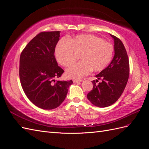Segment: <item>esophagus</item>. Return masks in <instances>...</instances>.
Wrapping results in <instances>:
<instances>
[{"label": "esophagus", "instance_id": "34e87169", "mask_svg": "<svg viewBox=\"0 0 149 149\" xmlns=\"http://www.w3.org/2000/svg\"><path fill=\"white\" fill-rule=\"evenodd\" d=\"M81 82H82V80H81V79H74V80H73L74 83H78Z\"/></svg>", "mask_w": 149, "mask_h": 149}]
</instances>
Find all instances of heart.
<instances>
[{
  "label": "heart",
  "instance_id": "b5f03b06",
  "mask_svg": "<svg viewBox=\"0 0 149 149\" xmlns=\"http://www.w3.org/2000/svg\"><path fill=\"white\" fill-rule=\"evenodd\" d=\"M114 52L113 45L93 34H82L73 39L61 40L55 49V57L59 64L68 67L77 61L66 70L68 78L79 79L92 70L100 72L109 65Z\"/></svg>",
  "mask_w": 149,
  "mask_h": 149
}]
</instances>
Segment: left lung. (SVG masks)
Wrapping results in <instances>:
<instances>
[{"label": "left lung", "mask_w": 149, "mask_h": 149, "mask_svg": "<svg viewBox=\"0 0 149 149\" xmlns=\"http://www.w3.org/2000/svg\"><path fill=\"white\" fill-rule=\"evenodd\" d=\"M115 54L111 63L96 75L100 80L93 81V88L87 95L92 104L98 107H107L113 104L126 88L130 74V63L126 48L122 41L113 35Z\"/></svg>", "instance_id": "left-lung-1"}]
</instances>
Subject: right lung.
<instances>
[{
  "instance_id": "1",
  "label": "right lung",
  "mask_w": 149,
  "mask_h": 149,
  "mask_svg": "<svg viewBox=\"0 0 149 149\" xmlns=\"http://www.w3.org/2000/svg\"><path fill=\"white\" fill-rule=\"evenodd\" d=\"M60 31L42 32L33 37L20 55L19 75L22 88L34 105L46 110L60 106L73 82L56 81L64 70L57 63L54 51Z\"/></svg>"
}]
</instances>
